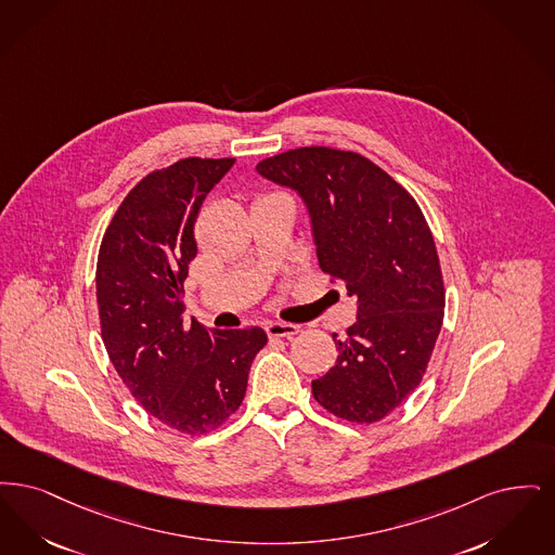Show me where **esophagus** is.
<instances>
[{"mask_svg":"<svg viewBox=\"0 0 555 555\" xmlns=\"http://www.w3.org/2000/svg\"><path fill=\"white\" fill-rule=\"evenodd\" d=\"M267 334H269V338H286L292 339L298 332H300V327L298 325H294V323H280V321H273V323H267Z\"/></svg>","mask_w":555,"mask_h":555,"instance_id":"1","label":"esophagus"}]
</instances>
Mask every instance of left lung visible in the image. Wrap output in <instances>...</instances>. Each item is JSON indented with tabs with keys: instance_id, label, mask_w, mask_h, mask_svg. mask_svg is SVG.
<instances>
[{
	"instance_id": "left-lung-1",
	"label": "left lung",
	"mask_w": 555,
	"mask_h": 555,
	"mask_svg": "<svg viewBox=\"0 0 555 555\" xmlns=\"http://www.w3.org/2000/svg\"><path fill=\"white\" fill-rule=\"evenodd\" d=\"M259 176L289 189L311 221L319 267L357 302L338 361L313 382L339 418L375 423L421 384L443 321V282L416 201L359 153L302 146L269 157Z\"/></svg>"
}]
</instances>
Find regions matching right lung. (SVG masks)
I'll return each instance as SVG.
<instances>
[{"label":"right lung","mask_w":555,"mask_h":555,"mask_svg":"<svg viewBox=\"0 0 555 555\" xmlns=\"http://www.w3.org/2000/svg\"><path fill=\"white\" fill-rule=\"evenodd\" d=\"M234 159L189 157L149 173L112 219L96 259L101 336L139 404L176 431L207 434L242 404L261 327L184 321L194 221Z\"/></svg>","instance_id":"1"}]
</instances>
